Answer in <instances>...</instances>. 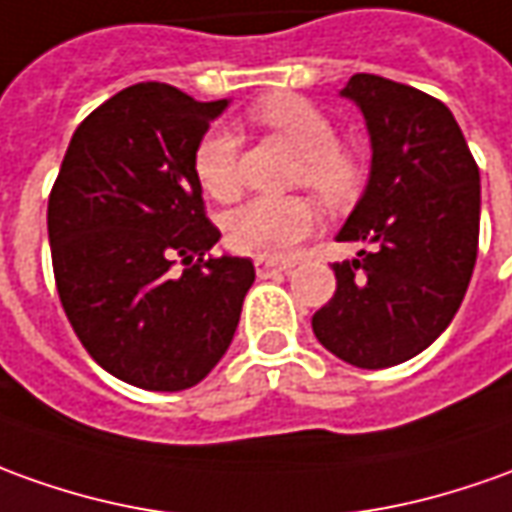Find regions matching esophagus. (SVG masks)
I'll list each match as a JSON object with an SVG mask.
<instances>
[{
	"instance_id": "1",
	"label": "esophagus",
	"mask_w": 512,
	"mask_h": 512,
	"mask_svg": "<svg viewBox=\"0 0 512 512\" xmlns=\"http://www.w3.org/2000/svg\"><path fill=\"white\" fill-rule=\"evenodd\" d=\"M292 267H295L292 262H276V259H256V273H259V278L273 276V273H287V270H292Z\"/></svg>"
}]
</instances>
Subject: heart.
Masks as SVG:
<instances>
[{"instance_id":"b5f03b06","label":"heart","mask_w":512,"mask_h":512,"mask_svg":"<svg viewBox=\"0 0 512 512\" xmlns=\"http://www.w3.org/2000/svg\"><path fill=\"white\" fill-rule=\"evenodd\" d=\"M250 119L301 153L298 183L315 189L326 203H345L357 195L362 181L359 158L337 144L334 122L315 102L295 94H276L253 105ZM192 167L203 192L214 200L228 203L239 195V147L231 130H206L195 147ZM315 222L317 209L309 197H253L228 214L225 239L239 253L284 259L303 236L312 234Z\"/></svg>"}]
</instances>
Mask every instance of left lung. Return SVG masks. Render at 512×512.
<instances>
[{
	"instance_id": "1",
	"label": "left lung",
	"mask_w": 512,
	"mask_h": 512,
	"mask_svg": "<svg viewBox=\"0 0 512 512\" xmlns=\"http://www.w3.org/2000/svg\"><path fill=\"white\" fill-rule=\"evenodd\" d=\"M343 97L370 133V178L340 242H362L334 262L337 290L312 331L348 365L393 368L438 340L457 315L477 264L479 167L451 111L418 88L354 74Z\"/></svg>"
}]
</instances>
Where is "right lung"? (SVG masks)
<instances>
[{
  "label": "right lung",
  "mask_w": 512,
  "mask_h": 512,
  "mask_svg": "<svg viewBox=\"0 0 512 512\" xmlns=\"http://www.w3.org/2000/svg\"><path fill=\"white\" fill-rule=\"evenodd\" d=\"M225 105L167 83L119 91L74 130L49 195L63 312L100 368L142 390L206 379L256 278L250 259L209 253L220 231L192 167Z\"/></svg>",
  "instance_id": "1"
}]
</instances>
